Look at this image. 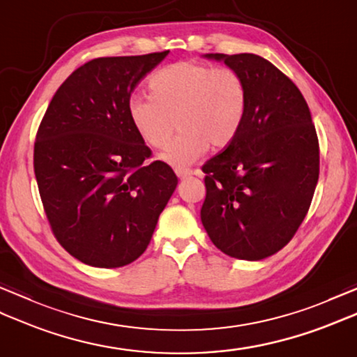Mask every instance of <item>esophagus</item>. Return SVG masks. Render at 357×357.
<instances>
[{"label": "esophagus", "instance_id": "34e87169", "mask_svg": "<svg viewBox=\"0 0 357 357\" xmlns=\"http://www.w3.org/2000/svg\"><path fill=\"white\" fill-rule=\"evenodd\" d=\"M174 173H176V176L179 179H187V178H190L195 174V172L190 170V169H176V170H174Z\"/></svg>", "mask_w": 357, "mask_h": 357}]
</instances>
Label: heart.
<instances>
[{
    "label": "heart",
    "instance_id": "heart-1",
    "mask_svg": "<svg viewBox=\"0 0 357 357\" xmlns=\"http://www.w3.org/2000/svg\"><path fill=\"white\" fill-rule=\"evenodd\" d=\"M151 96L133 95L128 119L139 138L153 149L169 144L174 119L181 133L161 159L184 169L206 153L230 146L247 113V87L234 70L179 61L165 66L149 79Z\"/></svg>",
    "mask_w": 357,
    "mask_h": 357
}]
</instances>
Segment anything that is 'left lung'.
<instances>
[{"label": "left lung", "mask_w": 357, "mask_h": 357, "mask_svg": "<svg viewBox=\"0 0 357 357\" xmlns=\"http://www.w3.org/2000/svg\"><path fill=\"white\" fill-rule=\"evenodd\" d=\"M244 79L247 113L236 138L202 165L201 221L211 242L236 259L261 261L288 244L319 178V142L291 79L253 53H206Z\"/></svg>", "instance_id": "8db88e82"}]
</instances>
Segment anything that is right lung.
<instances>
[{
    "label": "right lung",
    "mask_w": 357,
    "mask_h": 357,
    "mask_svg": "<svg viewBox=\"0 0 357 357\" xmlns=\"http://www.w3.org/2000/svg\"><path fill=\"white\" fill-rule=\"evenodd\" d=\"M169 55L96 58L56 90L38 128L33 167L59 244L92 267L116 268L146 252L178 178L128 119L138 82Z\"/></svg>",
    "instance_id": "right-lung-1"
}]
</instances>
